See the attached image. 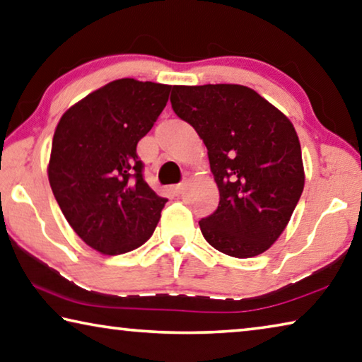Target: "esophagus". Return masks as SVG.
<instances>
[{
	"mask_svg": "<svg viewBox=\"0 0 362 362\" xmlns=\"http://www.w3.org/2000/svg\"><path fill=\"white\" fill-rule=\"evenodd\" d=\"M183 188H185V183L182 182V183H177V185H172L170 190L174 194H180L183 192Z\"/></svg>",
	"mask_w": 362,
	"mask_h": 362,
	"instance_id": "1",
	"label": "esophagus"
}]
</instances>
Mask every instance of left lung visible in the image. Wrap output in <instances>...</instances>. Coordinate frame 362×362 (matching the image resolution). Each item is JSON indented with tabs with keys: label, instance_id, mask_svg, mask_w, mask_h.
<instances>
[{
	"label": "left lung",
	"instance_id": "1",
	"mask_svg": "<svg viewBox=\"0 0 362 362\" xmlns=\"http://www.w3.org/2000/svg\"><path fill=\"white\" fill-rule=\"evenodd\" d=\"M170 105L203 139L219 188L217 209L199 221L206 242L233 257L264 253L305 187L293 124L243 85H174Z\"/></svg>",
	"mask_w": 362,
	"mask_h": 362
}]
</instances>
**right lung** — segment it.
Segmentation results:
<instances>
[{
	"mask_svg": "<svg viewBox=\"0 0 362 362\" xmlns=\"http://www.w3.org/2000/svg\"><path fill=\"white\" fill-rule=\"evenodd\" d=\"M170 85L119 78L67 109L48 179L62 214L91 248L116 256L151 237L168 198L143 179L136 143L156 122Z\"/></svg>",
	"mask_w": 362,
	"mask_h": 362,
	"instance_id": "add662e5",
	"label": "right lung"
}]
</instances>
